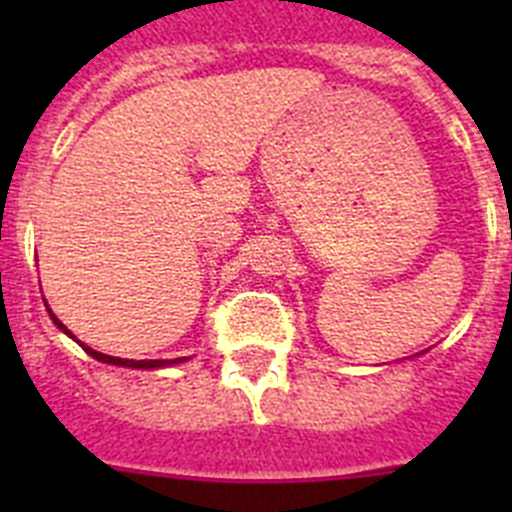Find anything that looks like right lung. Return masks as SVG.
Returning a JSON list of instances; mask_svg holds the SVG:
<instances>
[{
	"mask_svg": "<svg viewBox=\"0 0 512 512\" xmlns=\"http://www.w3.org/2000/svg\"><path fill=\"white\" fill-rule=\"evenodd\" d=\"M45 307H48V302H45ZM48 315H51V320L53 323H56V328L58 330H63V333H66V336L69 338H74L76 341V336L74 333H71L69 328H66V325L61 323V320L56 318V315H53V310L51 307H48ZM79 343L81 348H84V351H87L89 356H92V359H97V361H102V364H112V366H125V369H166V366H174V364H182V361H187V356H182V359H146V361H135V359H117V356H107V354H102V351H94L92 346H87V343H81V341H76Z\"/></svg>",
	"mask_w": 512,
	"mask_h": 512,
	"instance_id": "1",
	"label": "right lung"
}]
</instances>
